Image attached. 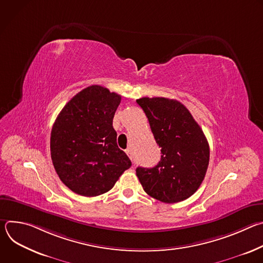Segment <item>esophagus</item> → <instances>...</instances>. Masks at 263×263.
Instances as JSON below:
<instances>
[{
    "label": "esophagus",
    "mask_w": 263,
    "mask_h": 263,
    "mask_svg": "<svg viewBox=\"0 0 263 263\" xmlns=\"http://www.w3.org/2000/svg\"><path fill=\"white\" fill-rule=\"evenodd\" d=\"M126 153H127V155L129 156V158L132 160V153H131V149H130V148H127V149H126Z\"/></svg>",
    "instance_id": "esophagus-1"
}]
</instances>
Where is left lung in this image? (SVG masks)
Segmentation results:
<instances>
[{
	"mask_svg": "<svg viewBox=\"0 0 263 263\" xmlns=\"http://www.w3.org/2000/svg\"><path fill=\"white\" fill-rule=\"evenodd\" d=\"M136 103L144 111L162 154L156 166L136 168L143 191L167 204L189 199L198 191L209 164L204 132L177 100L141 98Z\"/></svg>",
	"mask_w": 263,
	"mask_h": 263,
	"instance_id": "8db88e82",
	"label": "left lung"
}]
</instances>
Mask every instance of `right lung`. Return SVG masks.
I'll use <instances>...</instances> for the list:
<instances>
[{
  "instance_id": "add662e5",
  "label": "right lung",
  "mask_w": 263,
  "mask_h": 263,
  "mask_svg": "<svg viewBox=\"0 0 263 263\" xmlns=\"http://www.w3.org/2000/svg\"><path fill=\"white\" fill-rule=\"evenodd\" d=\"M121 96L91 85L74 96L51 132V157L60 180L80 196L109 192L131 160L118 146L112 126Z\"/></svg>"
}]
</instances>
